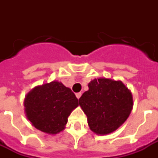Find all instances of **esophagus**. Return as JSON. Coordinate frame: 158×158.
<instances>
[{"label":"esophagus","instance_id":"obj_1","mask_svg":"<svg viewBox=\"0 0 158 158\" xmlns=\"http://www.w3.org/2000/svg\"><path fill=\"white\" fill-rule=\"evenodd\" d=\"M81 95H82V94H81V93H78V94H76V97H77V98L79 99V98H80V97H81Z\"/></svg>","mask_w":158,"mask_h":158}]
</instances>
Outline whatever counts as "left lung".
<instances>
[{
	"instance_id": "left-lung-1",
	"label": "left lung",
	"mask_w": 158,
	"mask_h": 158,
	"mask_svg": "<svg viewBox=\"0 0 158 158\" xmlns=\"http://www.w3.org/2000/svg\"><path fill=\"white\" fill-rule=\"evenodd\" d=\"M79 99L92 131L107 135L120 127L133 107L132 94L121 81L95 79Z\"/></svg>"
}]
</instances>
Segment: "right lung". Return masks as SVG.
Wrapping results in <instances>:
<instances>
[{"label":"right lung","mask_w":158,"mask_h":158,"mask_svg":"<svg viewBox=\"0 0 158 158\" xmlns=\"http://www.w3.org/2000/svg\"><path fill=\"white\" fill-rule=\"evenodd\" d=\"M78 106L71 89L57 81L36 87L24 100L26 115L33 126L52 135L64 130L68 116Z\"/></svg>","instance_id":"obj_1"}]
</instances>
